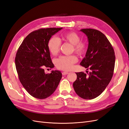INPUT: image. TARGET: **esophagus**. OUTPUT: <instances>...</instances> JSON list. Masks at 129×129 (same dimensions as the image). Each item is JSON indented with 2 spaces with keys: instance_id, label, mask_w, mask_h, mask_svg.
Segmentation results:
<instances>
[{
  "instance_id": "34e87169",
  "label": "esophagus",
  "mask_w": 129,
  "mask_h": 129,
  "mask_svg": "<svg viewBox=\"0 0 129 129\" xmlns=\"http://www.w3.org/2000/svg\"><path fill=\"white\" fill-rule=\"evenodd\" d=\"M69 73L68 72H62V75H67V74H68Z\"/></svg>"
}]
</instances>
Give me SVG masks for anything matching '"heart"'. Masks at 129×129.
<instances>
[{
  "label": "heart",
  "instance_id": "obj_1",
  "mask_svg": "<svg viewBox=\"0 0 129 129\" xmlns=\"http://www.w3.org/2000/svg\"><path fill=\"white\" fill-rule=\"evenodd\" d=\"M63 39L71 43L74 46V51L79 54H82L86 50V45L85 43L80 42V37L75 32H68L66 33L63 36ZM61 42L57 37H53L48 41V47L49 52L53 55H56L59 52ZM77 61V58L75 55L62 56L58 58L55 61L56 67L64 71H69L71 69L73 64Z\"/></svg>",
  "mask_w": 129,
  "mask_h": 129
}]
</instances>
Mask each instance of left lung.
I'll use <instances>...</instances> for the list:
<instances>
[{"label": "left lung", "instance_id": "8db88e82", "mask_svg": "<svg viewBox=\"0 0 129 129\" xmlns=\"http://www.w3.org/2000/svg\"><path fill=\"white\" fill-rule=\"evenodd\" d=\"M88 38V47L80 64L90 72L76 73L73 83L76 94L85 100H91L100 95L112 79L115 68L114 50L107 38L100 31L91 28L82 29Z\"/></svg>", "mask_w": 129, "mask_h": 129}]
</instances>
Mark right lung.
Segmentation results:
<instances>
[{
  "mask_svg": "<svg viewBox=\"0 0 129 129\" xmlns=\"http://www.w3.org/2000/svg\"><path fill=\"white\" fill-rule=\"evenodd\" d=\"M62 28H41L27 36L19 47L15 58L19 79L29 94L45 99L55 91L62 78L59 71L46 74L44 68L54 67L50 56L48 41Z\"/></svg>",
  "mask_w": 129,
  "mask_h": 129,
  "instance_id": "1",
  "label": "right lung"
}]
</instances>
